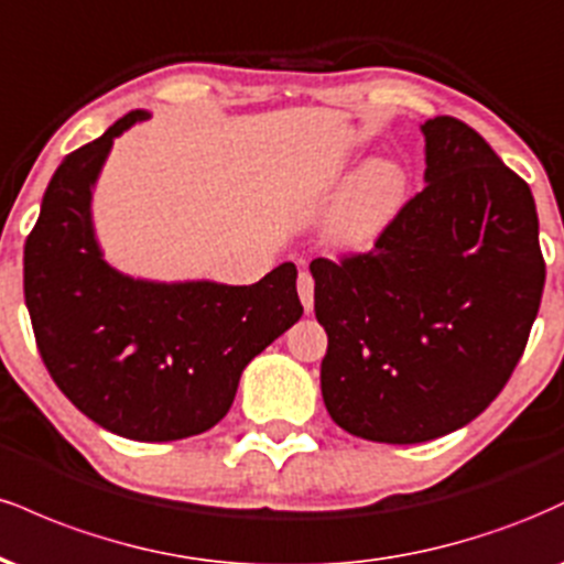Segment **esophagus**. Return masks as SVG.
<instances>
[{
    "label": "esophagus",
    "mask_w": 564,
    "mask_h": 564,
    "mask_svg": "<svg viewBox=\"0 0 564 564\" xmlns=\"http://www.w3.org/2000/svg\"><path fill=\"white\" fill-rule=\"evenodd\" d=\"M296 291H300L304 313H313V307H315V281H313V275L307 273V270L300 273V281H296Z\"/></svg>",
    "instance_id": "34e87169"
}]
</instances>
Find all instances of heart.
Masks as SVG:
<instances>
[{
    "instance_id": "heart-1",
    "label": "heart",
    "mask_w": 564,
    "mask_h": 564,
    "mask_svg": "<svg viewBox=\"0 0 564 564\" xmlns=\"http://www.w3.org/2000/svg\"><path fill=\"white\" fill-rule=\"evenodd\" d=\"M408 177L398 161H371L347 187L332 219V236L341 243H364L377 236L405 196Z\"/></svg>"
}]
</instances>
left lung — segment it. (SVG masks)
Returning <instances> with one entry per match:
<instances>
[{"mask_svg":"<svg viewBox=\"0 0 564 564\" xmlns=\"http://www.w3.org/2000/svg\"><path fill=\"white\" fill-rule=\"evenodd\" d=\"M424 191L371 251L310 262L326 411L373 443H426L496 400L525 352L546 264L528 183L464 121H424Z\"/></svg>","mask_w":564,"mask_h":564,"instance_id":"left-lung-1","label":"left lung"}]
</instances>
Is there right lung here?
<instances>
[{"instance_id": "1", "label": "right lung", "mask_w": 564, "mask_h": 564, "mask_svg": "<svg viewBox=\"0 0 564 564\" xmlns=\"http://www.w3.org/2000/svg\"><path fill=\"white\" fill-rule=\"evenodd\" d=\"M132 111L63 159L23 251V294L50 377L113 435L166 443L212 430L251 358L302 318L294 262L251 286L156 283L102 260L93 187Z\"/></svg>"}]
</instances>
